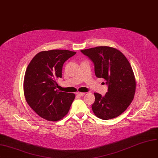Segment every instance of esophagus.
Wrapping results in <instances>:
<instances>
[{
    "label": "esophagus",
    "instance_id": "obj_1",
    "mask_svg": "<svg viewBox=\"0 0 158 158\" xmlns=\"http://www.w3.org/2000/svg\"><path fill=\"white\" fill-rule=\"evenodd\" d=\"M77 96H83L85 94V93H81V92H77L76 93Z\"/></svg>",
    "mask_w": 158,
    "mask_h": 158
}]
</instances>
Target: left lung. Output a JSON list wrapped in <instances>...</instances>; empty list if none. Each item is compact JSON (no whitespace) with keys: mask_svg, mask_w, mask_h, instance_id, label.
<instances>
[{"mask_svg":"<svg viewBox=\"0 0 158 158\" xmlns=\"http://www.w3.org/2000/svg\"><path fill=\"white\" fill-rule=\"evenodd\" d=\"M94 65L95 75L103 78L108 85L104 96L94 93L92 110L102 120L112 119L124 112L134 97L136 82L132 67L125 56L110 47H96L81 50Z\"/></svg>","mask_w":158,"mask_h":158,"instance_id":"obj_1","label":"left lung"}]
</instances>
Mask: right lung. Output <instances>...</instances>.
<instances>
[{"label": "right lung", "instance_id": "add662e5", "mask_svg": "<svg viewBox=\"0 0 158 158\" xmlns=\"http://www.w3.org/2000/svg\"><path fill=\"white\" fill-rule=\"evenodd\" d=\"M76 53L67 50L42 51L28 65L24 94L27 103L41 118L59 121L69 112L75 94L56 90V80L62 77L64 62Z\"/></svg>", "mask_w": 158, "mask_h": 158}]
</instances>
